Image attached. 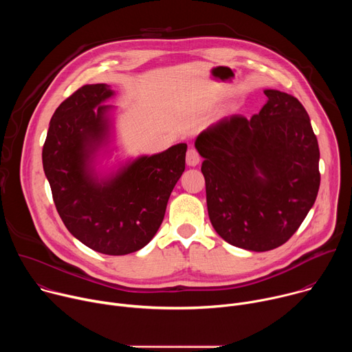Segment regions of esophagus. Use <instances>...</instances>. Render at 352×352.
<instances>
[{"label":"esophagus","mask_w":352,"mask_h":352,"mask_svg":"<svg viewBox=\"0 0 352 352\" xmlns=\"http://www.w3.org/2000/svg\"><path fill=\"white\" fill-rule=\"evenodd\" d=\"M199 163H200V156H199V153H197V150H196L195 147L188 148V152H186V164L195 167V166H197Z\"/></svg>","instance_id":"esophagus-1"}]
</instances>
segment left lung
I'll list each match as a JSON object with an SVG mask.
<instances>
[{
    "label": "left lung",
    "mask_w": 352,
    "mask_h": 352,
    "mask_svg": "<svg viewBox=\"0 0 352 352\" xmlns=\"http://www.w3.org/2000/svg\"><path fill=\"white\" fill-rule=\"evenodd\" d=\"M267 103L248 120L234 114L196 138L212 226L228 243L265 252L285 243L314 206L319 144L299 100L265 90Z\"/></svg>",
    "instance_id": "left-lung-1"
}]
</instances>
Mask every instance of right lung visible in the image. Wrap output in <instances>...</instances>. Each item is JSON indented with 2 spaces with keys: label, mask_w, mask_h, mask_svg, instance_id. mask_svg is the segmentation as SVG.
I'll return each instance as SVG.
<instances>
[{
  "label": "right lung",
  "mask_w": 352,
  "mask_h": 352,
  "mask_svg": "<svg viewBox=\"0 0 352 352\" xmlns=\"http://www.w3.org/2000/svg\"><path fill=\"white\" fill-rule=\"evenodd\" d=\"M109 85H85L58 106L43 146V168L68 231L104 255H128L148 243L163 223L168 197L185 170L186 144L143 156L114 178L97 182L89 157L107 133L102 104Z\"/></svg>",
  "instance_id": "add662e5"
}]
</instances>
